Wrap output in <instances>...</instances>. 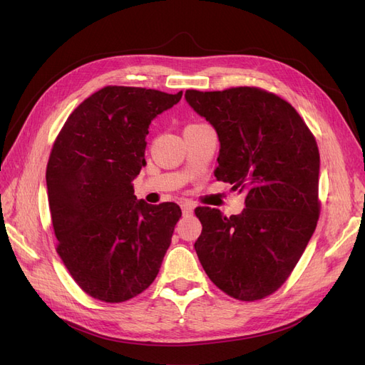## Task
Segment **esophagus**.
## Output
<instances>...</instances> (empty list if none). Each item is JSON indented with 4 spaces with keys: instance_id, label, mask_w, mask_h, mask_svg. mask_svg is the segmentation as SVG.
<instances>
[{
    "instance_id": "34e87169",
    "label": "esophagus",
    "mask_w": 365,
    "mask_h": 365,
    "mask_svg": "<svg viewBox=\"0 0 365 365\" xmlns=\"http://www.w3.org/2000/svg\"><path fill=\"white\" fill-rule=\"evenodd\" d=\"M181 210H182V215H192L193 210H195V205L192 202H182L181 204Z\"/></svg>"
}]
</instances>
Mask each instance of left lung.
Listing matches in <instances>:
<instances>
[{
	"instance_id": "obj_1",
	"label": "left lung",
	"mask_w": 365,
	"mask_h": 365,
	"mask_svg": "<svg viewBox=\"0 0 365 365\" xmlns=\"http://www.w3.org/2000/svg\"><path fill=\"white\" fill-rule=\"evenodd\" d=\"M185 101L217 134L216 180L245 193L240 215L195 210L202 224L197 259L230 297L260 300L289 277L315 231L317 141L288 102L259 88L187 90Z\"/></svg>"
}]
</instances>
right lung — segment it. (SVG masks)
Listing matches in <instances>:
<instances>
[{
    "instance_id": "right-lung-1",
    "label": "right lung",
    "mask_w": 365,
    "mask_h": 365,
    "mask_svg": "<svg viewBox=\"0 0 365 365\" xmlns=\"http://www.w3.org/2000/svg\"><path fill=\"white\" fill-rule=\"evenodd\" d=\"M176 94L105 86L77 106L54 141L47 190L58 254L97 300L120 303L155 280L181 208L137 200L150 121Z\"/></svg>"
}]
</instances>
